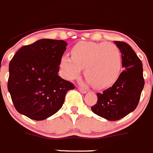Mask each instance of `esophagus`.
<instances>
[{
    "label": "esophagus",
    "mask_w": 153,
    "mask_h": 153,
    "mask_svg": "<svg viewBox=\"0 0 153 153\" xmlns=\"http://www.w3.org/2000/svg\"><path fill=\"white\" fill-rule=\"evenodd\" d=\"M78 89L79 90V91L82 93H83V94H85V93H87V91L85 89H83V88H78Z\"/></svg>",
    "instance_id": "1"
}]
</instances>
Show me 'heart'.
<instances>
[{"mask_svg": "<svg viewBox=\"0 0 153 153\" xmlns=\"http://www.w3.org/2000/svg\"><path fill=\"white\" fill-rule=\"evenodd\" d=\"M84 68L85 75L95 88L112 85L122 68L119 48L108 42H81L71 49V58L68 55L61 58V71L68 80L80 76Z\"/></svg>", "mask_w": 153, "mask_h": 153, "instance_id": "1", "label": "heart"}]
</instances>
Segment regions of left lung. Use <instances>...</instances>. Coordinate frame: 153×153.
<instances>
[{
  "instance_id": "obj_1",
  "label": "left lung",
  "mask_w": 153,
  "mask_h": 153,
  "mask_svg": "<svg viewBox=\"0 0 153 153\" xmlns=\"http://www.w3.org/2000/svg\"><path fill=\"white\" fill-rule=\"evenodd\" d=\"M115 44L122 54L121 73L113 85L98 93V102L91 111L107 120H119L136 108L144 87L143 64L131 46L126 42Z\"/></svg>"
}]
</instances>
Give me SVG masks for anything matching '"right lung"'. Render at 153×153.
<instances>
[{"instance_id": "right-lung-1", "label": "right lung", "mask_w": 153, "mask_h": 153, "mask_svg": "<svg viewBox=\"0 0 153 153\" xmlns=\"http://www.w3.org/2000/svg\"><path fill=\"white\" fill-rule=\"evenodd\" d=\"M63 40H38L18 50L9 64L7 89L16 110L41 121L62 107L72 83L58 76L61 58L66 50Z\"/></svg>"}]
</instances>
